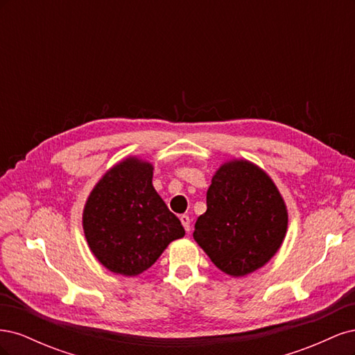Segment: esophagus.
<instances>
[{"label":"esophagus","mask_w":355,"mask_h":355,"mask_svg":"<svg viewBox=\"0 0 355 355\" xmlns=\"http://www.w3.org/2000/svg\"><path fill=\"white\" fill-rule=\"evenodd\" d=\"M179 219H180L182 225H184L185 231H187V232H189V231H191V219H189L188 214H180Z\"/></svg>","instance_id":"esophagus-1"}]
</instances>
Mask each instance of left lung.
<instances>
[{"mask_svg":"<svg viewBox=\"0 0 355 355\" xmlns=\"http://www.w3.org/2000/svg\"><path fill=\"white\" fill-rule=\"evenodd\" d=\"M287 220L284 200L271 178L250 161L232 159L211 179L194 240L220 271L243 277L280 249Z\"/></svg>","mask_w":355,"mask_h":355,"instance_id":"left-lung-1","label":"left lung"}]
</instances>
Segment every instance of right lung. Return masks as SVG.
Wrapping results in <instances>:
<instances>
[{
	"label": "right lung",
	"instance_id": "obj_1",
	"mask_svg": "<svg viewBox=\"0 0 355 355\" xmlns=\"http://www.w3.org/2000/svg\"><path fill=\"white\" fill-rule=\"evenodd\" d=\"M153 170L148 161L125 158L106 171L85 202V240L96 259L115 274H142L185 235L154 189Z\"/></svg>",
	"mask_w": 355,
	"mask_h": 355
}]
</instances>
